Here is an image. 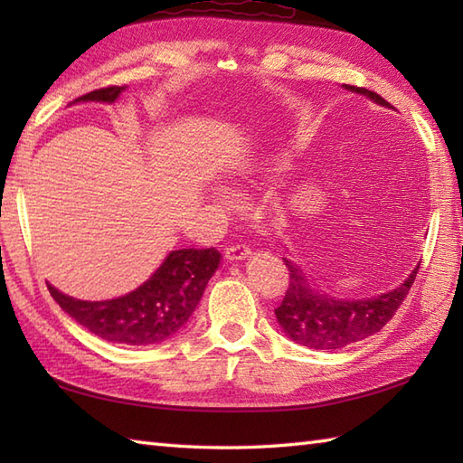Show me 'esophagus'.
<instances>
[{
	"mask_svg": "<svg viewBox=\"0 0 463 463\" xmlns=\"http://www.w3.org/2000/svg\"><path fill=\"white\" fill-rule=\"evenodd\" d=\"M224 254L229 260H244L250 257V249L247 247V244H232V247L226 249Z\"/></svg>",
	"mask_w": 463,
	"mask_h": 463,
	"instance_id": "1",
	"label": "esophagus"
}]
</instances>
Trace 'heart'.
Returning a JSON list of instances; mask_svg holds the SVG:
<instances>
[{
	"instance_id": "heart-1",
	"label": "heart",
	"mask_w": 463,
	"mask_h": 463,
	"mask_svg": "<svg viewBox=\"0 0 463 463\" xmlns=\"http://www.w3.org/2000/svg\"><path fill=\"white\" fill-rule=\"evenodd\" d=\"M226 199H229V196H226V193H222V191H213V201H214L216 204H224Z\"/></svg>"
}]
</instances>
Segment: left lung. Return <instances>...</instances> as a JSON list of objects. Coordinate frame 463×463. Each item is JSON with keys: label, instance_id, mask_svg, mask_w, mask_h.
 Here are the masks:
<instances>
[{"label": "left lung", "instance_id": "1", "mask_svg": "<svg viewBox=\"0 0 463 463\" xmlns=\"http://www.w3.org/2000/svg\"><path fill=\"white\" fill-rule=\"evenodd\" d=\"M344 90L366 95L373 103L394 109L378 93L364 90V87L344 85ZM282 260L288 269L290 284L280 307L274 310V314H277L280 328L290 340L312 350H338L382 330L386 326V322L394 317L400 304L404 302L420 269L418 264L408 274V279L400 282V287H396L394 290L382 292L372 298L346 300L317 290L310 284V280L304 277V272L297 262L290 259Z\"/></svg>", "mask_w": 463, "mask_h": 463}]
</instances>
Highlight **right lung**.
<instances>
[{
    "label": "right lung",
    "mask_w": 463,
    "mask_h": 463,
    "mask_svg": "<svg viewBox=\"0 0 463 463\" xmlns=\"http://www.w3.org/2000/svg\"><path fill=\"white\" fill-rule=\"evenodd\" d=\"M125 87H105L73 103H115ZM221 264L216 249H181L166 254L163 264L139 288L111 300H80L47 284L55 302L69 317L107 342L151 346L179 332Z\"/></svg>",
    "instance_id": "right-lung-1"
}]
</instances>
